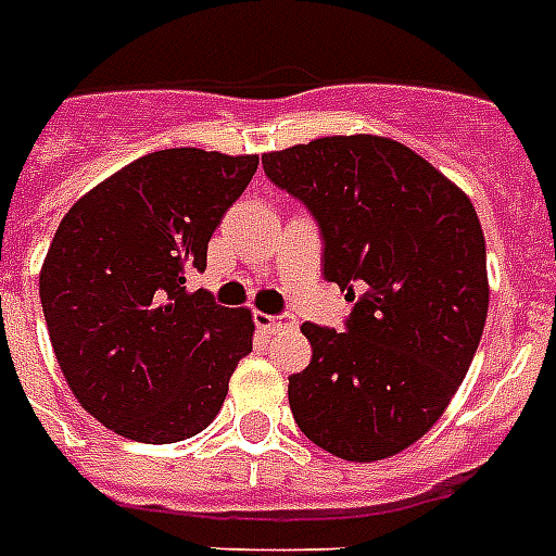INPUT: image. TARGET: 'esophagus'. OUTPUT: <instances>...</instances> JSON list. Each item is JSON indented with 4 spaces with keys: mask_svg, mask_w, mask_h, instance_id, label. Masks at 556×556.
Segmentation results:
<instances>
[{
    "mask_svg": "<svg viewBox=\"0 0 556 556\" xmlns=\"http://www.w3.org/2000/svg\"><path fill=\"white\" fill-rule=\"evenodd\" d=\"M256 326H260L262 331H268V334H274V331L294 329L296 320H294V317H291V314H265V312H260V314H256Z\"/></svg>",
    "mask_w": 556,
    "mask_h": 556,
    "instance_id": "esophagus-1",
    "label": "esophagus"
}]
</instances>
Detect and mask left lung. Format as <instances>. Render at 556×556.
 <instances>
[{"label": "left lung", "instance_id": "1", "mask_svg": "<svg viewBox=\"0 0 556 556\" xmlns=\"http://www.w3.org/2000/svg\"><path fill=\"white\" fill-rule=\"evenodd\" d=\"M262 167L308 204L323 274L355 303L349 331L303 323L312 364L288 378L294 421L346 462L395 456L439 421L482 340L491 286L476 207L380 135L296 143L265 152Z\"/></svg>", "mask_w": 556, "mask_h": 556}]
</instances>
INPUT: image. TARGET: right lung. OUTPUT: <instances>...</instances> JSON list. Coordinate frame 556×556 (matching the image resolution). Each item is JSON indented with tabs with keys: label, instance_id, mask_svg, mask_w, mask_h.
Segmentation results:
<instances>
[{
	"label": "right lung",
	"instance_id": "1",
	"mask_svg": "<svg viewBox=\"0 0 556 556\" xmlns=\"http://www.w3.org/2000/svg\"><path fill=\"white\" fill-rule=\"evenodd\" d=\"M260 155L195 147L126 164L77 199L39 270L48 338L91 418L143 444L201 432L253 349L251 308H225L190 277Z\"/></svg>",
	"mask_w": 556,
	"mask_h": 556
}]
</instances>
